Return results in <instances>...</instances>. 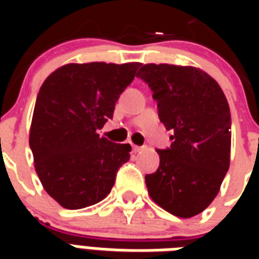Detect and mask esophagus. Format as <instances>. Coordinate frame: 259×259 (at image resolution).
Masks as SVG:
<instances>
[{
	"label": "esophagus",
	"mask_w": 259,
	"mask_h": 259,
	"mask_svg": "<svg viewBox=\"0 0 259 259\" xmlns=\"http://www.w3.org/2000/svg\"><path fill=\"white\" fill-rule=\"evenodd\" d=\"M132 148H133V151L135 152H140L144 147H139V146H132Z\"/></svg>",
	"instance_id": "esophagus-1"
}]
</instances>
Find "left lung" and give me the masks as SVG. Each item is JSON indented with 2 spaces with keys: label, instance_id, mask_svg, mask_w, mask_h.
<instances>
[{
  "label": "left lung",
  "instance_id": "8db88e82",
  "mask_svg": "<svg viewBox=\"0 0 259 259\" xmlns=\"http://www.w3.org/2000/svg\"><path fill=\"white\" fill-rule=\"evenodd\" d=\"M172 144L157 150L159 166L146 175L148 194L172 215L191 218L211 204L230 165L232 119L222 89L193 66L141 65Z\"/></svg>",
  "mask_w": 259,
  "mask_h": 259
}]
</instances>
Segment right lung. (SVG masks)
Listing matches in <instances>:
<instances>
[{
    "mask_svg": "<svg viewBox=\"0 0 259 259\" xmlns=\"http://www.w3.org/2000/svg\"><path fill=\"white\" fill-rule=\"evenodd\" d=\"M141 64H68L37 94L29 144L44 190L66 209L104 200L127 162L130 144L100 137L115 104Z\"/></svg>",
    "mask_w": 259,
    "mask_h": 259,
    "instance_id": "1",
    "label": "right lung"
}]
</instances>
